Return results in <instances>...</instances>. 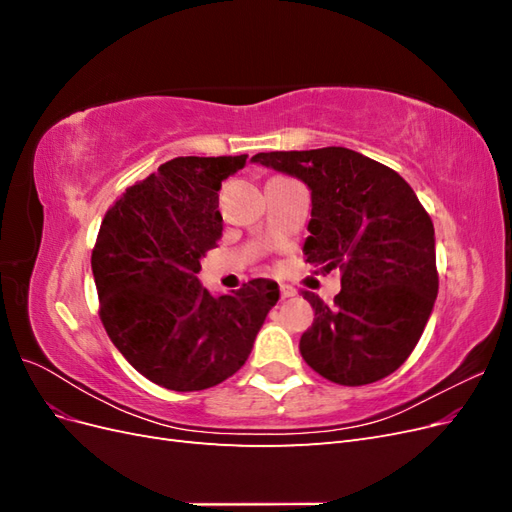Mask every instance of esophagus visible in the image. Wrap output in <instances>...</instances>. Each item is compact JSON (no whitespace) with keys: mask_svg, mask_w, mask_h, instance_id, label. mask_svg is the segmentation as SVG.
Wrapping results in <instances>:
<instances>
[{"mask_svg":"<svg viewBox=\"0 0 512 512\" xmlns=\"http://www.w3.org/2000/svg\"><path fill=\"white\" fill-rule=\"evenodd\" d=\"M280 294H282V299H290V297H294V294H297V290H294L288 284H280Z\"/></svg>","mask_w":512,"mask_h":512,"instance_id":"esophagus-1","label":"esophagus"}]
</instances>
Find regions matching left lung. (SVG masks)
<instances>
[{
  "mask_svg": "<svg viewBox=\"0 0 512 512\" xmlns=\"http://www.w3.org/2000/svg\"><path fill=\"white\" fill-rule=\"evenodd\" d=\"M252 162L301 179L312 192L303 254L342 271L329 307L303 292L316 318L299 342L305 363L344 386L382 380L421 339L438 297L436 235L395 170L346 147L256 153Z\"/></svg>",
  "mask_w": 512,
  "mask_h": 512,
  "instance_id": "8db88e82",
  "label": "left lung"
}]
</instances>
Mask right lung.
Returning <instances> with one entry per match:
<instances>
[{
  "mask_svg": "<svg viewBox=\"0 0 512 512\" xmlns=\"http://www.w3.org/2000/svg\"><path fill=\"white\" fill-rule=\"evenodd\" d=\"M247 156L175 158L106 211L91 254L100 318L138 374L170 391H203L243 367L280 299L258 277L222 297L200 284V258L222 237V181Z\"/></svg>",
  "mask_w": 512,
  "mask_h": 512,
  "instance_id": "1",
  "label": "right lung"
}]
</instances>
